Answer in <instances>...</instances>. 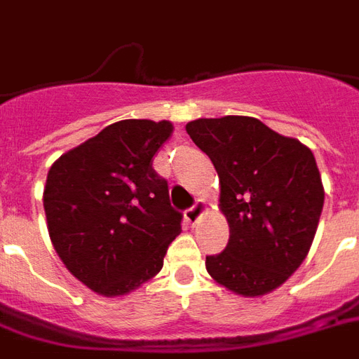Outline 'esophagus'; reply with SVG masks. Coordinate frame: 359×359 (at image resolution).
<instances>
[{
    "mask_svg": "<svg viewBox=\"0 0 359 359\" xmlns=\"http://www.w3.org/2000/svg\"><path fill=\"white\" fill-rule=\"evenodd\" d=\"M203 209H205V203L198 200L192 207H188L187 211H184V219H187L190 224H196L198 219H200V215L203 213Z\"/></svg>",
    "mask_w": 359,
    "mask_h": 359,
    "instance_id": "esophagus-1",
    "label": "esophagus"
}]
</instances>
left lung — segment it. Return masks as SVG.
<instances>
[{"label": "left lung", "mask_w": 359, "mask_h": 359, "mask_svg": "<svg viewBox=\"0 0 359 359\" xmlns=\"http://www.w3.org/2000/svg\"><path fill=\"white\" fill-rule=\"evenodd\" d=\"M187 131L219 172L230 226L207 272L243 297L274 291L301 266L320 222L325 194L314 154L247 116L196 119Z\"/></svg>", "instance_id": "obj_1"}]
</instances>
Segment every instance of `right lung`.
<instances>
[{
	"mask_svg": "<svg viewBox=\"0 0 359 359\" xmlns=\"http://www.w3.org/2000/svg\"><path fill=\"white\" fill-rule=\"evenodd\" d=\"M171 133L169 121H116L49 169L43 207L53 245L95 293L126 294L154 278L180 233L182 213L152 167Z\"/></svg>",
	"mask_w": 359,
	"mask_h": 359,
	"instance_id": "right-lung-1",
	"label": "right lung"
}]
</instances>
